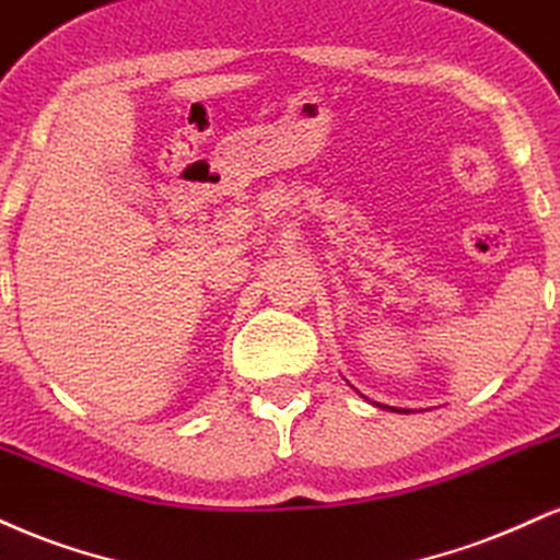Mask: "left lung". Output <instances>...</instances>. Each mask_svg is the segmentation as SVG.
<instances>
[{"mask_svg":"<svg viewBox=\"0 0 560 560\" xmlns=\"http://www.w3.org/2000/svg\"><path fill=\"white\" fill-rule=\"evenodd\" d=\"M377 406H380V404H377Z\"/></svg>","mask_w":560,"mask_h":560,"instance_id":"left-lung-1","label":"left lung"}]
</instances>
